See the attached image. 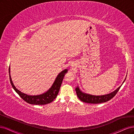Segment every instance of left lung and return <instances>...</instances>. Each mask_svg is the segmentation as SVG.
<instances>
[{
    "label": "left lung",
    "instance_id": "8db88e82",
    "mask_svg": "<svg viewBox=\"0 0 134 134\" xmlns=\"http://www.w3.org/2000/svg\"><path fill=\"white\" fill-rule=\"evenodd\" d=\"M125 80H126V79H125ZM125 80L123 82V83L125 82ZM122 84L120 86H119V87L116 90H115L114 91L110 93L104 94V95H100V96L93 95V94L85 93L82 91L80 89L79 86H77V87H76L75 90H76L77 96H78L79 98L81 101L86 103L96 104V103L105 102L110 100L111 98H113L116 95V94L117 93V92L119 91V89L121 87Z\"/></svg>",
    "mask_w": 134,
    "mask_h": 134
}]
</instances>
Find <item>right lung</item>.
Masks as SVG:
<instances>
[{
  "instance_id": "1",
  "label": "right lung",
  "mask_w": 134,
  "mask_h": 134,
  "mask_svg": "<svg viewBox=\"0 0 134 134\" xmlns=\"http://www.w3.org/2000/svg\"><path fill=\"white\" fill-rule=\"evenodd\" d=\"M68 70L65 69L60 72L56 77L55 81L53 85H52L51 88L47 91L41 94H38V95H29L26 93H24L20 91L17 89L15 86L14 85L13 81L11 79L10 76V66L9 68V79L10 83L12 86L13 88H14L15 91L18 93L19 96L28 103L32 105H43L48 104V103L52 102L54 99L57 97V94L59 92V91L61 87V86L62 82V81L66 73L67 72Z\"/></svg>"
}]
</instances>
